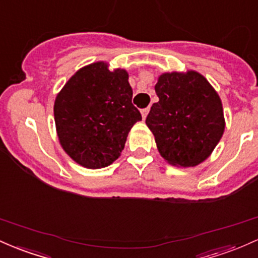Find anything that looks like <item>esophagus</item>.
<instances>
[{"label": "esophagus", "instance_id": "esophagus-1", "mask_svg": "<svg viewBox=\"0 0 258 258\" xmlns=\"http://www.w3.org/2000/svg\"><path fill=\"white\" fill-rule=\"evenodd\" d=\"M149 111H150V108L141 109V115H143V119H145V118L147 117V114H149Z\"/></svg>", "mask_w": 258, "mask_h": 258}]
</instances>
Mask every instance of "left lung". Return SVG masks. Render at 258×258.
Returning <instances> with one entry per match:
<instances>
[{"label":"left lung","mask_w":258,"mask_h":258,"mask_svg":"<svg viewBox=\"0 0 258 258\" xmlns=\"http://www.w3.org/2000/svg\"><path fill=\"white\" fill-rule=\"evenodd\" d=\"M146 125L158 152L175 167H195L207 160L223 137L225 119L219 95L196 71L158 75Z\"/></svg>","instance_id":"obj_1"}]
</instances>
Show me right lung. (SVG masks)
Segmentation results:
<instances>
[{
  "label": "right lung",
  "instance_id": "obj_1",
  "mask_svg": "<svg viewBox=\"0 0 258 258\" xmlns=\"http://www.w3.org/2000/svg\"><path fill=\"white\" fill-rule=\"evenodd\" d=\"M125 69L103 60L75 73L54 100L57 137L72 160L89 169L112 164L120 156L130 129L141 120L132 103Z\"/></svg>",
  "mask_w": 258,
  "mask_h": 258
}]
</instances>
